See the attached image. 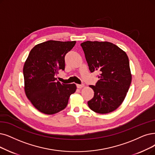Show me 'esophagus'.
Wrapping results in <instances>:
<instances>
[{"mask_svg": "<svg viewBox=\"0 0 155 155\" xmlns=\"http://www.w3.org/2000/svg\"><path fill=\"white\" fill-rule=\"evenodd\" d=\"M76 86H77V88H82L83 87H84V84H76Z\"/></svg>", "mask_w": 155, "mask_h": 155, "instance_id": "1", "label": "esophagus"}]
</instances>
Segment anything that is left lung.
Masks as SVG:
<instances>
[{
    "label": "left lung",
    "instance_id": "1",
    "mask_svg": "<svg viewBox=\"0 0 155 155\" xmlns=\"http://www.w3.org/2000/svg\"><path fill=\"white\" fill-rule=\"evenodd\" d=\"M81 46L91 72H99V80L90 87L94 96L89 107L99 114L113 112L127 95L132 81L129 60L126 53L109 42L86 41Z\"/></svg>",
    "mask_w": 155,
    "mask_h": 155
}]
</instances>
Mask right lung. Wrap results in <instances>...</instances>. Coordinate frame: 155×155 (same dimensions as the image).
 Listing matches in <instances>:
<instances>
[{
    "instance_id": "add662e5",
    "label": "right lung",
    "mask_w": 155,
    "mask_h": 155,
    "mask_svg": "<svg viewBox=\"0 0 155 155\" xmlns=\"http://www.w3.org/2000/svg\"><path fill=\"white\" fill-rule=\"evenodd\" d=\"M76 41H48L35 46L23 66L25 92L40 112L53 114L64 109L70 95L76 90L75 84L57 81L55 76L65 70V56Z\"/></svg>"
}]
</instances>
